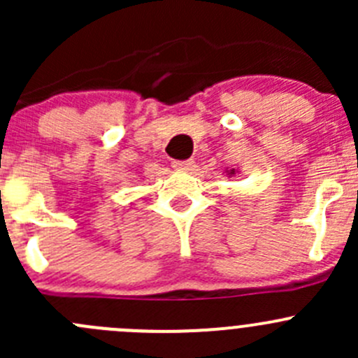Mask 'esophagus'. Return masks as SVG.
<instances>
[{
  "label": "esophagus",
  "instance_id": "obj_1",
  "mask_svg": "<svg viewBox=\"0 0 358 358\" xmlns=\"http://www.w3.org/2000/svg\"><path fill=\"white\" fill-rule=\"evenodd\" d=\"M173 168L178 169V171H192L196 168V162L192 159H187V161H173Z\"/></svg>",
  "mask_w": 358,
  "mask_h": 358
}]
</instances>
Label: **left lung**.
<instances>
[{
    "label": "left lung",
    "mask_w": 358,
    "mask_h": 358,
    "mask_svg": "<svg viewBox=\"0 0 358 358\" xmlns=\"http://www.w3.org/2000/svg\"><path fill=\"white\" fill-rule=\"evenodd\" d=\"M227 175H229V176H234V175H236V169H227Z\"/></svg>",
    "instance_id": "8db88e82"
}]
</instances>
